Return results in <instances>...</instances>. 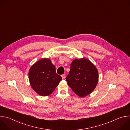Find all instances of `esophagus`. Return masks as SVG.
<instances>
[{
	"label": "esophagus",
	"instance_id": "1",
	"mask_svg": "<svg viewBox=\"0 0 130 130\" xmlns=\"http://www.w3.org/2000/svg\"><path fill=\"white\" fill-rule=\"evenodd\" d=\"M65 77H66V75H65V74H63V75H62V78L63 79H64L65 78Z\"/></svg>",
	"mask_w": 130,
	"mask_h": 130
}]
</instances>
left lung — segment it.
<instances>
[{
    "mask_svg": "<svg viewBox=\"0 0 130 130\" xmlns=\"http://www.w3.org/2000/svg\"><path fill=\"white\" fill-rule=\"evenodd\" d=\"M99 79L98 71L89 60L83 58L73 60L66 78L68 85L80 97H85L95 89Z\"/></svg>",
    "mask_w": 130,
    "mask_h": 130,
    "instance_id": "1",
    "label": "left lung"
}]
</instances>
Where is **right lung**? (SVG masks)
<instances>
[{
    "label": "right lung",
    "instance_id": "obj_1",
    "mask_svg": "<svg viewBox=\"0 0 130 130\" xmlns=\"http://www.w3.org/2000/svg\"><path fill=\"white\" fill-rule=\"evenodd\" d=\"M28 76L32 88L42 96L51 94L62 80L51 60L47 58H43L32 65Z\"/></svg>",
    "mask_w": 130,
    "mask_h": 130
}]
</instances>
